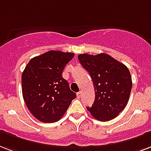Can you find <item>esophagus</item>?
<instances>
[{
    "instance_id": "34e87169",
    "label": "esophagus",
    "mask_w": 151,
    "mask_h": 151,
    "mask_svg": "<svg viewBox=\"0 0 151 151\" xmlns=\"http://www.w3.org/2000/svg\"><path fill=\"white\" fill-rule=\"evenodd\" d=\"M77 97L78 99H80L81 97V92H78V93H77Z\"/></svg>"
}]
</instances>
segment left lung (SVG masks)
<instances>
[{
  "label": "left lung",
  "mask_w": 151,
  "mask_h": 151,
  "mask_svg": "<svg viewBox=\"0 0 151 151\" xmlns=\"http://www.w3.org/2000/svg\"><path fill=\"white\" fill-rule=\"evenodd\" d=\"M78 59L90 74L95 89V101L87 109L100 121L116 118L129 100L132 87L129 70L104 53L96 55L81 54Z\"/></svg>",
  "instance_id": "8db88e82"
}]
</instances>
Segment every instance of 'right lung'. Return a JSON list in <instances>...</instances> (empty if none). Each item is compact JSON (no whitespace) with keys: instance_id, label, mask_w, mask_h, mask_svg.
Instances as JSON below:
<instances>
[{"instance_id":"obj_1","label":"right lung","mask_w":151,"mask_h":151,"mask_svg":"<svg viewBox=\"0 0 151 151\" xmlns=\"http://www.w3.org/2000/svg\"><path fill=\"white\" fill-rule=\"evenodd\" d=\"M73 53L50 50L33 58L21 78L22 93L31 113L40 121L53 123L61 119L76 98L62 76Z\"/></svg>"}]
</instances>
